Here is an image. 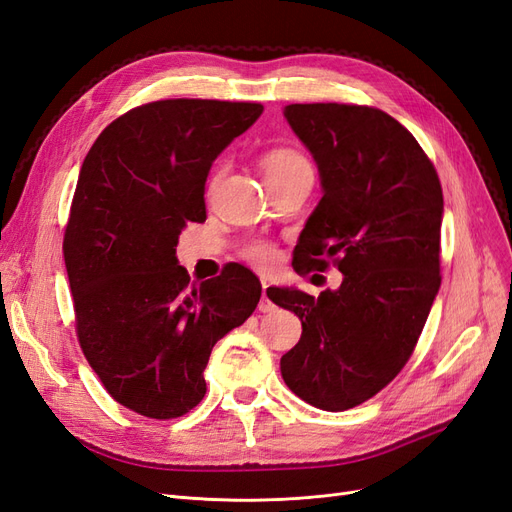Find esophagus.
<instances>
[{"label": "esophagus", "mask_w": 512, "mask_h": 512, "mask_svg": "<svg viewBox=\"0 0 512 512\" xmlns=\"http://www.w3.org/2000/svg\"><path fill=\"white\" fill-rule=\"evenodd\" d=\"M258 309L262 314H269V312H275V303L269 299V284L262 282V299L258 303Z\"/></svg>", "instance_id": "1"}]
</instances>
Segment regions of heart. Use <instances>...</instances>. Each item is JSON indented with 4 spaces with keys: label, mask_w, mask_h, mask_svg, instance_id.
Here are the masks:
<instances>
[{
    "label": "heart",
    "mask_w": 512,
    "mask_h": 512,
    "mask_svg": "<svg viewBox=\"0 0 512 512\" xmlns=\"http://www.w3.org/2000/svg\"><path fill=\"white\" fill-rule=\"evenodd\" d=\"M265 177H282V175H290V173H297V170H305V168H312L309 162L301 156L299 151L294 149H273L269 151L265 160ZM243 256L252 262L254 267L258 269H271L277 260V252L275 247L267 241H254L245 247Z\"/></svg>",
    "instance_id": "heart-1"
}]
</instances>
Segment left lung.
I'll return each instance as SVG.
<instances>
[{
  "label": "left lung",
  "instance_id": "left-lung-1",
  "mask_svg": "<svg viewBox=\"0 0 512 512\" xmlns=\"http://www.w3.org/2000/svg\"><path fill=\"white\" fill-rule=\"evenodd\" d=\"M284 117L322 185L292 267L324 271L333 258L344 280L318 299L269 288L303 327L280 369L294 395L342 412L382 391L410 359L440 290L444 198L416 138L378 108L288 104Z\"/></svg>",
  "mask_w": 512,
  "mask_h": 512
}]
</instances>
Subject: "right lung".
<instances>
[{"label": "right lung", "mask_w": 512, "mask_h": 512, "mask_svg": "<svg viewBox=\"0 0 512 512\" xmlns=\"http://www.w3.org/2000/svg\"><path fill=\"white\" fill-rule=\"evenodd\" d=\"M256 102L160 100L106 126L81 166L64 237L76 333L115 401L177 418L207 393L218 339L252 316L258 277L237 262L200 286L177 260L205 222L215 158L262 115Z\"/></svg>", "instance_id": "add662e5"}]
</instances>
